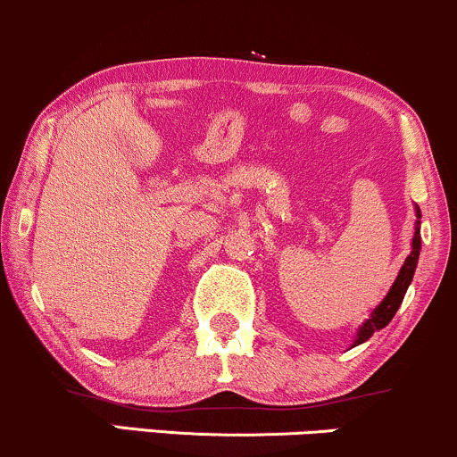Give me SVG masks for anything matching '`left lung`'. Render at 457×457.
Masks as SVG:
<instances>
[{
	"instance_id": "obj_1",
	"label": "left lung",
	"mask_w": 457,
	"mask_h": 457,
	"mask_svg": "<svg viewBox=\"0 0 457 457\" xmlns=\"http://www.w3.org/2000/svg\"><path fill=\"white\" fill-rule=\"evenodd\" d=\"M415 212H417V225H415L413 243H411L409 257H406V260H404L403 268H400L398 277H395V281L392 285V289L387 291V295H386V298H383L381 304H378L377 309L370 312V317H368L366 321L360 326V329H357V337L353 340V347H357V345H361V343H366V340L370 338L372 334L377 332V329H383L389 321H392L394 315H395V311H398L400 304H403L406 289H409L411 281H413L417 260H420V251H421V236H420L421 212H420V206H415Z\"/></svg>"
}]
</instances>
